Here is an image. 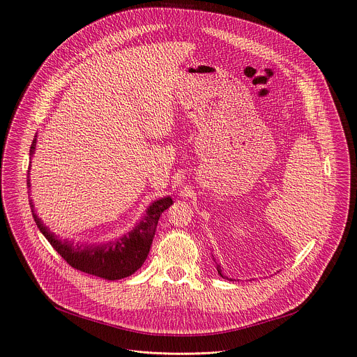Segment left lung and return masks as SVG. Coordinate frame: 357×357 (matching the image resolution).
Segmentation results:
<instances>
[{
  "label": "left lung",
  "mask_w": 357,
  "mask_h": 357,
  "mask_svg": "<svg viewBox=\"0 0 357 357\" xmlns=\"http://www.w3.org/2000/svg\"><path fill=\"white\" fill-rule=\"evenodd\" d=\"M213 261H215V259H213ZM217 271H218V274L222 277V278H227V280H231V278H228L227 275H224V273H222V270H221V266L220 264H217Z\"/></svg>",
  "instance_id": "left-lung-1"
}]
</instances>
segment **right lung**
Listing matches in <instances>:
<instances>
[{"mask_svg":"<svg viewBox=\"0 0 357 357\" xmlns=\"http://www.w3.org/2000/svg\"><path fill=\"white\" fill-rule=\"evenodd\" d=\"M36 149V139L31 144L30 153L33 155ZM30 188V179L27 181ZM172 198L165 197L155 201L146 211V215L142 221L122 238L106 244L93 245H79L68 240H60L49 228H47L34 212V205H31L33 218L45 236V240L61 255L68 266L83 273L98 275L105 280H121L132 275L137 271L148 258L156 225L165 209L172 205Z\"/></svg>","mask_w":357,"mask_h":357,"instance_id":"1","label":"right lung"}]
</instances>
